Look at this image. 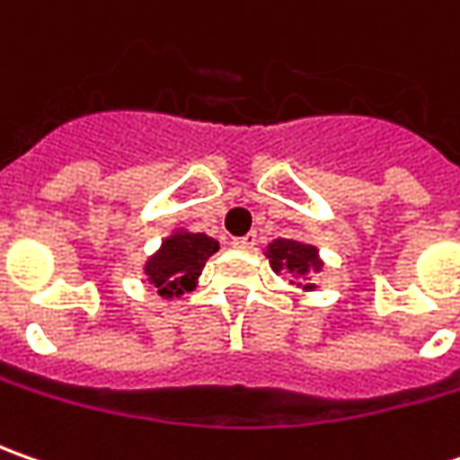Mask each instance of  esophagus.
I'll return each instance as SVG.
<instances>
[{
  "instance_id": "34e87169",
  "label": "esophagus",
  "mask_w": 460,
  "mask_h": 460,
  "mask_svg": "<svg viewBox=\"0 0 460 460\" xmlns=\"http://www.w3.org/2000/svg\"><path fill=\"white\" fill-rule=\"evenodd\" d=\"M231 244L236 246V249H244V252H252V249L257 246V234H246V236H239V239H234Z\"/></svg>"
}]
</instances>
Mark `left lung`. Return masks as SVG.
<instances>
[{"mask_svg":"<svg viewBox=\"0 0 460 460\" xmlns=\"http://www.w3.org/2000/svg\"><path fill=\"white\" fill-rule=\"evenodd\" d=\"M264 257L275 272L290 278V285L303 288V293L315 290V278L323 272V260L318 254V246L300 242V239H275L267 244Z\"/></svg>","mask_w":460,"mask_h":460,"instance_id":"left-lung-1","label":"left lung"}]
</instances>
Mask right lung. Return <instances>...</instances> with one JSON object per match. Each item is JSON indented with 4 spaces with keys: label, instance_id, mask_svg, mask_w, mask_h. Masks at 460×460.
I'll list each match as a JSON object with an SVG mask.
<instances>
[{
    "label": "right lung",
    "instance_id": "1",
    "mask_svg": "<svg viewBox=\"0 0 460 460\" xmlns=\"http://www.w3.org/2000/svg\"><path fill=\"white\" fill-rule=\"evenodd\" d=\"M216 252H218V242L214 236L178 226L163 239L160 249L147 257L142 270L157 295L172 300L196 290L206 261Z\"/></svg>",
    "mask_w": 460,
    "mask_h": 460
}]
</instances>
